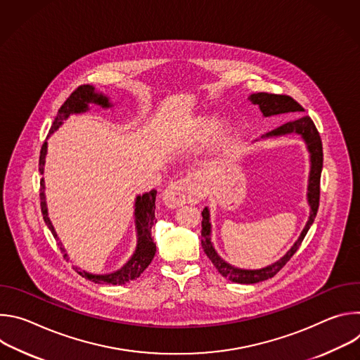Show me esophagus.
Returning a JSON list of instances; mask_svg holds the SVG:
<instances>
[{
	"label": "esophagus",
	"instance_id": "34e87169",
	"mask_svg": "<svg viewBox=\"0 0 360 360\" xmlns=\"http://www.w3.org/2000/svg\"><path fill=\"white\" fill-rule=\"evenodd\" d=\"M162 196H164V202L169 208H176L184 203L198 202L202 195L189 178H181L169 184Z\"/></svg>",
	"mask_w": 360,
	"mask_h": 360
}]
</instances>
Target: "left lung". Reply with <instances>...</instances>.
I'll list each match as a JSON object with an SVG mask.
<instances>
[{
    "instance_id": "obj_1",
    "label": "left lung",
    "mask_w": 360,
    "mask_h": 360,
    "mask_svg": "<svg viewBox=\"0 0 360 360\" xmlns=\"http://www.w3.org/2000/svg\"><path fill=\"white\" fill-rule=\"evenodd\" d=\"M250 101L253 104H258L261 111L264 112L265 117L271 115H278V114H285V112H300L303 111V107L299 104L297 101H295L292 96L286 94H272V92H258L250 95ZM290 132H297L303 136V139L307 143V148H309L311 152V178H309V193H307V198H309V205H311V218L307 221L303 232L300 233L299 239L296 243L292 246V249L283 256L281 261L276 264L259 269V271H245V269H238L231 265H228L225 261H222L219 256L217 255L215 249L212 248L211 243V225H210V212L208 208H205L202 211V231H200V243L203 252L207 253L214 266L218 269V272L236 283H258L262 281H266L269 278H274L292 258V256L296 253L299 246L302 245V240L304 239L307 231H309L311 225L314 224L318 210H319V199H321V174H322V165H323V149H322V139L321 135L311 120V117H300L295 121L286 122L278 128H275L269 135H283V134H290Z\"/></svg>"
}]
</instances>
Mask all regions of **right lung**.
Here are the masks:
<instances>
[{
  "label": "right lung",
  "instance_id": "obj_1",
  "mask_svg": "<svg viewBox=\"0 0 360 360\" xmlns=\"http://www.w3.org/2000/svg\"><path fill=\"white\" fill-rule=\"evenodd\" d=\"M88 102H95V104H99L102 107H110L107 96L95 94L94 88L89 85H81L67 98V101L58 110L57 117H56L53 125H51L49 134H53L63 124V121L70 117V114L85 111L88 108ZM45 155H46V142L42 143L41 152H39V172L41 174L44 172ZM39 185H41L39 198H41L42 218H44L46 226L49 228V231L53 232L54 238L58 242V236H57L54 226H53V224H51V221L48 218V212H46V203H45V195H44V179L39 181ZM155 196H157V191L152 189L148 193H143L142 196L136 198L135 217H136V229H138V246H136L134 256L122 269H120L114 274H110V275H89L86 272L78 271V268H74V269L82 278L89 279L95 283L122 285V283H127V282H131V281H135L136 278H139V275L152 262L153 256H155V250H157V246H155V243H153V239L150 238L152 225L157 222V219H155ZM58 246L63 249L60 242H58ZM63 252H64V249H63ZM64 259H68L67 253H64Z\"/></svg>",
  "mask_w": 360,
  "mask_h": 360
}]
</instances>
